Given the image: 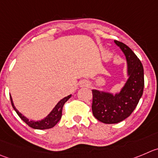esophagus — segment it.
Returning a JSON list of instances; mask_svg holds the SVG:
<instances>
[{
  "label": "esophagus",
  "instance_id": "34e87169",
  "mask_svg": "<svg viewBox=\"0 0 158 158\" xmlns=\"http://www.w3.org/2000/svg\"><path fill=\"white\" fill-rule=\"evenodd\" d=\"M85 86H87V85H88V84H87V83H85Z\"/></svg>",
  "mask_w": 158,
  "mask_h": 158
}]
</instances>
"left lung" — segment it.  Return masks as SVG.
<instances>
[{"instance_id": "8db88e82", "label": "left lung", "mask_w": 158, "mask_h": 158, "mask_svg": "<svg viewBox=\"0 0 158 158\" xmlns=\"http://www.w3.org/2000/svg\"><path fill=\"white\" fill-rule=\"evenodd\" d=\"M127 60V81L117 92L92 89V112L98 121L106 124L118 123L131 115L142 97L144 87L143 67L130 47L114 41Z\"/></svg>"}]
</instances>
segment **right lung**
<instances>
[{
	"label": "right lung",
	"mask_w": 158,
	"mask_h": 158,
	"mask_svg": "<svg viewBox=\"0 0 158 158\" xmlns=\"http://www.w3.org/2000/svg\"><path fill=\"white\" fill-rule=\"evenodd\" d=\"M71 96L72 94H69L67 97H64V98H62L60 101H59L57 104L55 106V107L52 109V111H51L46 117H44L43 119L37 120V121L28 119V118H26L25 115H22V114L16 109L15 106L14 102H13V99L12 98H11V96H10V98L13 109H15V111L17 112L19 116L26 123L27 125L29 126L31 128L35 129V130H47V129L52 128V127L60 121V119L61 117H62L63 106H64V103H65Z\"/></svg>",
	"instance_id": "1"
}]
</instances>
